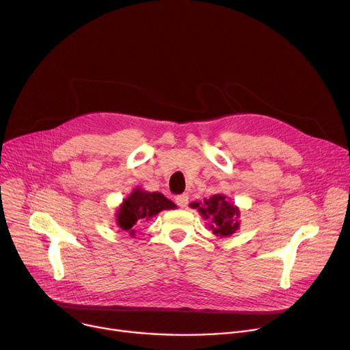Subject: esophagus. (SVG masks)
<instances>
[{
    "label": "esophagus",
    "mask_w": 350,
    "mask_h": 350,
    "mask_svg": "<svg viewBox=\"0 0 350 350\" xmlns=\"http://www.w3.org/2000/svg\"><path fill=\"white\" fill-rule=\"evenodd\" d=\"M176 204L181 208H187L189 205V194H181L176 197Z\"/></svg>",
    "instance_id": "esophagus-1"
}]
</instances>
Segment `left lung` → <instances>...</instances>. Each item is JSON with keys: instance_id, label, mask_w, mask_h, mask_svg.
I'll return each mask as SVG.
<instances>
[{"instance_id": "8db88e82", "label": "left lung", "mask_w": 350, "mask_h": 350, "mask_svg": "<svg viewBox=\"0 0 350 350\" xmlns=\"http://www.w3.org/2000/svg\"><path fill=\"white\" fill-rule=\"evenodd\" d=\"M193 208H198L201 215L205 219H211V228L217 237H229L239 226V209L229 204L224 196H213L209 200L204 201V206H200L198 202L191 204Z\"/></svg>"}]
</instances>
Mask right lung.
<instances>
[{
  "instance_id": "obj_1",
  "label": "right lung",
  "mask_w": 350,
  "mask_h": 350,
  "mask_svg": "<svg viewBox=\"0 0 350 350\" xmlns=\"http://www.w3.org/2000/svg\"><path fill=\"white\" fill-rule=\"evenodd\" d=\"M173 208H176L174 202L160 193L135 190L121 205L118 214H116V222L124 230H128L131 235H133L132 228L136 224L154 217L163 209Z\"/></svg>"
}]
</instances>
